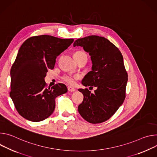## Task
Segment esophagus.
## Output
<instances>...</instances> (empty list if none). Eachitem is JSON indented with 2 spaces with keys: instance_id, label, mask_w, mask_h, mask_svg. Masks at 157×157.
I'll return each instance as SVG.
<instances>
[{
  "instance_id": "34e87169",
  "label": "esophagus",
  "mask_w": 157,
  "mask_h": 157,
  "mask_svg": "<svg viewBox=\"0 0 157 157\" xmlns=\"http://www.w3.org/2000/svg\"><path fill=\"white\" fill-rule=\"evenodd\" d=\"M67 88H68V90L69 92H75V89L74 87H72V86H68Z\"/></svg>"
}]
</instances>
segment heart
Returning <instances> with one entry per match:
<instances>
[{
    "label": "heart",
    "instance_id": "obj_1",
    "mask_svg": "<svg viewBox=\"0 0 157 157\" xmlns=\"http://www.w3.org/2000/svg\"><path fill=\"white\" fill-rule=\"evenodd\" d=\"M85 54L84 52H82L81 51H77L74 54V56H78L81 55ZM78 77L77 75L71 76V75H67L64 77V80L67 82L70 85H74L76 82V80Z\"/></svg>",
    "mask_w": 157,
    "mask_h": 157
}]
</instances>
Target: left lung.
Segmentation results:
<instances>
[{"label": "left lung", "instance_id": "obj_1", "mask_svg": "<svg viewBox=\"0 0 157 157\" xmlns=\"http://www.w3.org/2000/svg\"><path fill=\"white\" fill-rule=\"evenodd\" d=\"M73 46L83 47L89 54L92 63V71L85 75L82 85L97 87L94 94L87 89H78L83 100L78 111L90 123L103 122L117 112L125 98L128 75L123 56L108 39L97 36L78 39Z\"/></svg>", "mask_w": 157, "mask_h": 157}]
</instances>
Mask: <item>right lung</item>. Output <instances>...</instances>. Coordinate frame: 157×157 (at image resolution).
I'll list each match as a JSON object with an SVG mask.
<instances>
[{"mask_svg": "<svg viewBox=\"0 0 157 157\" xmlns=\"http://www.w3.org/2000/svg\"><path fill=\"white\" fill-rule=\"evenodd\" d=\"M74 40L42 35L29 38L21 46L10 70V96L24 118L35 122L47 118L54 111L56 98L67 92L63 83L47 88L45 77Z\"/></svg>", "mask_w": 157, "mask_h": 157, "instance_id": "obj_1", "label": "right lung"}]
</instances>
